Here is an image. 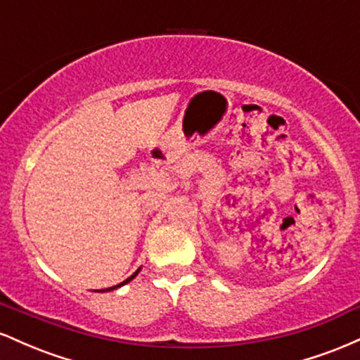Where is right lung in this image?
<instances>
[{
    "label": "right lung",
    "instance_id": "right-lung-1",
    "mask_svg": "<svg viewBox=\"0 0 360 360\" xmlns=\"http://www.w3.org/2000/svg\"><path fill=\"white\" fill-rule=\"evenodd\" d=\"M139 271H140V269H139ZM139 271H135V272H134V274H131V276H130V278H128V279H125V281H123V283H120V284H117V286H111V288L101 289V291H113V289H117V288H120V286H123V284L130 283V281H131V279H134V278H135V276H137V274H139Z\"/></svg>",
    "mask_w": 360,
    "mask_h": 360
}]
</instances>
